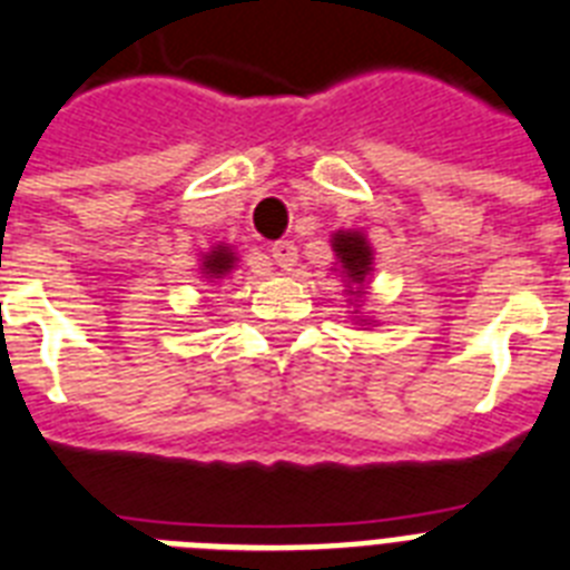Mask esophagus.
I'll return each instance as SVG.
<instances>
[{
  "label": "esophagus",
  "mask_w": 570,
  "mask_h": 570,
  "mask_svg": "<svg viewBox=\"0 0 570 570\" xmlns=\"http://www.w3.org/2000/svg\"><path fill=\"white\" fill-rule=\"evenodd\" d=\"M269 252H272V261H275V266H281L284 272H289L293 266H298V248H295V243H289V239H281V243H275Z\"/></svg>",
  "instance_id": "1"
}]
</instances>
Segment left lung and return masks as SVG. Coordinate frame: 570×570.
Returning <instances> with one entry per match:
<instances>
[{
    "mask_svg": "<svg viewBox=\"0 0 570 570\" xmlns=\"http://www.w3.org/2000/svg\"><path fill=\"white\" fill-rule=\"evenodd\" d=\"M333 252H336V266H340V275L345 277V293L351 298H363L365 277L372 275V245L365 239L363 230H336L331 237ZM365 322V318H363Z\"/></svg>",
    "mask_w": 570,
    "mask_h": 570,
    "instance_id": "left-lung-1",
    "label": "left lung"
}]
</instances>
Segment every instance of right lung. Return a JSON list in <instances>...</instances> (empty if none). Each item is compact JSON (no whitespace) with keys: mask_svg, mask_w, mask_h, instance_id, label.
Masks as SVG:
<instances>
[{"mask_svg":"<svg viewBox=\"0 0 570 570\" xmlns=\"http://www.w3.org/2000/svg\"><path fill=\"white\" fill-rule=\"evenodd\" d=\"M237 266V254L230 245H213L210 252L202 257V277L207 281H225Z\"/></svg>","mask_w":570,"mask_h":570,"instance_id":"1","label":"right lung"}]
</instances>
